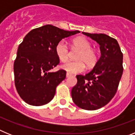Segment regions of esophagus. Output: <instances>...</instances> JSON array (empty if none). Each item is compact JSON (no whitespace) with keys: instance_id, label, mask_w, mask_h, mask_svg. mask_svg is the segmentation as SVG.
<instances>
[{"instance_id":"34e87169","label":"esophagus","mask_w":135,"mask_h":135,"mask_svg":"<svg viewBox=\"0 0 135 135\" xmlns=\"http://www.w3.org/2000/svg\"><path fill=\"white\" fill-rule=\"evenodd\" d=\"M71 76V75L70 74V73H68V72H67V73H66V77H67V78H68V77H70V76Z\"/></svg>"}]
</instances>
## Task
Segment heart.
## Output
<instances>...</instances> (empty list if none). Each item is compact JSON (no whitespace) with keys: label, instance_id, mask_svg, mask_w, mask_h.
I'll return each instance as SVG.
<instances>
[{"label":"heart","instance_id":"heart-1","mask_svg":"<svg viewBox=\"0 0 135 135\" xmlns=\"http://www.w3.org/2000/svg\"><path fill=\"white\" fill-rule=\"evenodd\" d=\"M74 47L80 50L77 54L76 61H68L61 68L69 73L77 74L84 71L85 64L92 68L96 65L98 55L96 51L92 49L91 43L84 37H78L72 40ZM55 53L61 62L66 61L69 58V48L64 40H61L56 45Z\"/></svg>","mask_w":135,"mask_h":135}]
</instances>
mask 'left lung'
I'll return each instance as SVG.
<instances>
[{"label": "left lung", "mask_w": 135, "mask_h": 135, "mask_svg": "<svg viewBox=\"0 0 135 135\" xmlns=\"http://www.w3.org/2000/svg\"><path fill=\"white\" fill-rule=\"evenodd\" d=\"M82 33L99 43L101 56L89 73L76 76L78 81L71 89V97L79 108L95 110L108 104L116 93L123 73V54L114 38Z\"/></svg>", "instance_id": "obj_1"}]
</instances>
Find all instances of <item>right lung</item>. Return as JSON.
<instances>
[{
  "mask_svg": "<svg viewBox=\"0 0 135 135\" xmlns=\"http://www.w3.org/2000/svg\"><path fill=\"white\" fill-rule=\"evenodd\" d=\"M79 32L46 25L32 30L25 36L19 45L13 70L15 88L26 103L40 106L53 99L56 88L66 77L64 70L51 71L59 64L56 45Z\"/></svg>",
  "mask_w": 135,
  "mask_h": 135,
  "instance_id": "1",
  "label": "right lung"
}]
</instances>
